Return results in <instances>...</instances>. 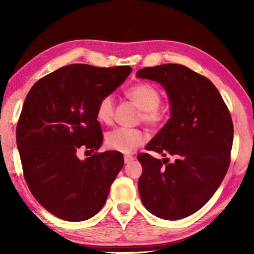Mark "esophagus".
I'll return each instance as SVG.
<instances>
[{"label": "esophagus", "mask_w": 254, "mask_h": 254, "mask_svg": "<svg viewBox=\"0 0 254 254\" xmlns=\"http://www.w3.org/2000/svg\"><path fill=\"white\" fill-rule=\"evenodd\" d=\"M133 157H132V156H130V155H126V156H124V163H126V164H130L131 163V161H133Z\"/></svg>", "instance_id": "1"}]
</instances>
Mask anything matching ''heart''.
Segmentation results:
<instances>
[{"label": "heart", "instance_id": "obj_1", "mask_svg": "<svg viewBox=\"0 0 254 254\" xmlns=\"http://www.w3.org/2000/svg\"><path fill=\"white\" fill-rule=\"evenodd\" d=\"M127 96L141 109L142 121L150 127H158L166 120L165 113L159 109L161 95L155 86L139 83L127 90ZM115 115V98L112 95L101 97L96 107V118L100 123L111 124ZM145 135L137 128L119 127L106 135L108 148L116 152L130 154L143 145Z\"/></svg>", "mask_w": 254, "mask_h": 254}]
</instances>
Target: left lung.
Wrapping results in <instances>:
<instances>
[{
	"label": "left lung",
	"mask_w": 254,
	"mask_h": 254,
	"mask_svg": "<svg viewBox=\"0 0 254 254\" xmlns=\"http://www.w3.org/2000/svg\"><path fill=\"white\" fill-rule=\"evenodd\" d=\"M136 76L160 83L171 108L168 122L145 148L176 157L171 164L168 158L161 161L147 153L137 156L143 167L139 195L155 216L185 218L208 202L226 176L233 120L215 85L185 65L144 67Z\"/></svg>",
	"instance_id": "left-lung-1"
}]
</instances>
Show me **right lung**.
<instances>
[{
	"label": "right lung",
	"instance_id": "right-lung-1",
	"mask_svg": "<svg viewBox=\"0 0 254 254\" xmlns=\"http://www.w3.org/2000/svg\"><path fill=\"white\" fill-rule=\"evenodd\" d=\"M132 72L130 66L71 64L46 75L27 95L16 127L24 177L48 212L83 222L104 206L123 155L98 153L102 143L96 107ZM79 148L95 151L80 161Z\"/></svg>",
	"mask_w": 254,
	"mask_h": 254
}]
</instances>
